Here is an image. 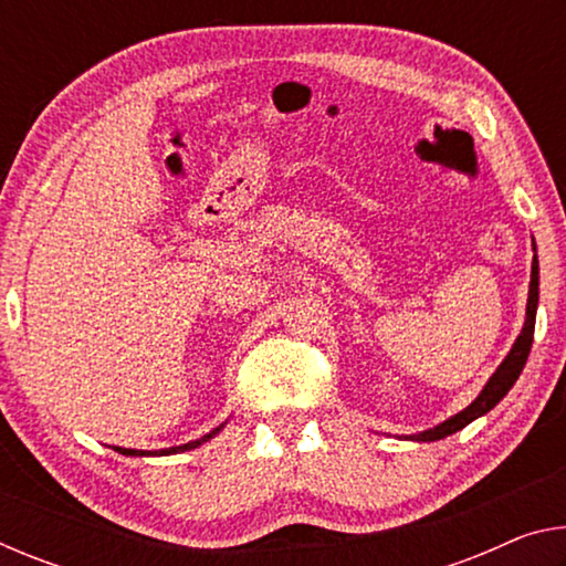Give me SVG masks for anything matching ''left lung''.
Instances as JSON below:
<instances>
[{"instance_id": "left-lung-1", "label": "left lung", "mask_w": 566, "mask_h": 566, "mask_svg": "<svg viewBox=\"0 0 566 566\" xmlns=\"http://www.w3.org/2000/svg\"><path fill=\"white\" fill-rule=\"evenodd\" d=\"M534 252H536V247H534ZM536 304H539V262H536V254H534V260H532V280H530V296H526L524 327L520 332V337L514 339L512 349L506 352V357L502 359L500 367L494 369V375L490 377V381H486L484 389L479 391L472 405L464 407L462 411H457L454 417L439 421L437 427L424 429V432L405 434V439H411V442H437V439H444L449 434L459 432V429H464L467 424H472L474 419L484 417L486 411H492L496 405H500V401L506 397V391L514 387V381L520 379L524 364H526V357H530V349H532V342H534Z\"/></svg>"}]
</instances>
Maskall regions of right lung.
<instances>
[{"label":"right lung","instance_id":"1","mask_svg":"<svg viewBox=\"0 0 566 566\" xmlns=\"http://www.w3.org/2000/svg\"><path fill=\"white\" fill-rule=\"evenodd\" d=\"M227 421H229V419H227ZM227 421H222V424L214 427L212 432H209V434L195 439V442H187V444H179V447H167V449H157V452H145V449H124V447H114V449H117V452H119V454H124V457H167V454L189 452V449H197L199 444H205V442H209V439H214L219 432H222Z\"/></svg>","mask_w":566,"mask_h":566}]
</instances>
